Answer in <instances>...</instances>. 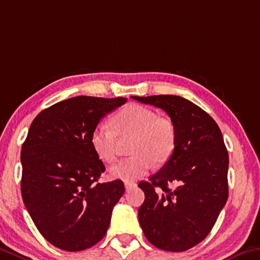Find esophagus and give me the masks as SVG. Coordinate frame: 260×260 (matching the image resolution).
Returning <instances> with one entry per match:
<instances>
[{"label": "esophagus", "mask_w": 260, "mask_h": 260, "mask_svg": "<svg viewBox=\"0 0 260 260\" xmlns=\"http://www.w3.org/2000/svg\"><path fill=\"white\" fill-rule=\"evenodd\" d=\"M125 187H126V191H131V189H133V188L137 187V183L125 182Z\"/></svg>", "instance_id": "esophagus-1"}]
</instances>
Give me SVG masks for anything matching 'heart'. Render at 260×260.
<instances>
[{
    "mask_svg": "<svg viewBox=\"0 0 260 260\" xmlns=\"http://www.w3.org/2000/svg\"><path fill=\"white\" fill-rule=\"evenodd\" d=\"M113 129L100 123L92 131L90 142L98 157L106 163L117 155L118 137H134L131 143V157L121 159L110 169L113 178L125 182L145 176L151 164H162L170 158L176 146V129L167 118L139 104H131L112 117Z\"/></svg>",
    "mask_w": 260,
    "mask_h": 260,
    "instance_id": "b5f03b06",
    "label": "heart"
}]
</instances>
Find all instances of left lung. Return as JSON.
Wrapping results in <instances>:
<instances>
[{"label": "left lung", "mask_w": 260, "mask_h": 260, "mask_svg": "<svg viewBox=\"0 0 260 260\" xmlns=\"http://www.w3.org/2000/svg\"><path fill=\"white\" fill-rule=\"evenodd\" d=\"M132 98L166 111L176 129L171 157L139 184L145 192L140 225L156 248L186 251L207 237L228 199L229 156L223 137L211 115L183 97Z\"/></svg>", "instance_id": "left-lung-1"}]
</instances>
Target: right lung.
I'll return each instance as SVG.
<instances>
[{"label": "right lung", "mask_w": 260, "mask_h": 260, "mask_svg": "<svg viewBox=\"0 0 260 260\" xmlns=\"http://www.w3.org/2000/svg\"><path fill=\"white\" fill-rule=\"evenodd\" d=\"M126 98L77 96L37 115L22 146L20 189L40 234L56 248L81 251L108 232L121 180L100 183L105 167L90 142L102 118Z\"/></svg>", "instance_id": "1"}]
</instances>
